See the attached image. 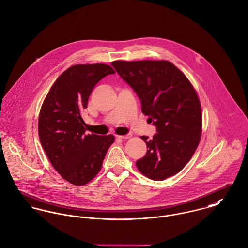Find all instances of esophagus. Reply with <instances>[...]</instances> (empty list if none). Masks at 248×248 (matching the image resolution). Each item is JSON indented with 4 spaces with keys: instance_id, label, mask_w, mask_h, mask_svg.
Here are the masks:
<instances>
[{
    "instance_id": "34e87169",
    "label": "esophagus",
    "mask_w": 248,
    "mask_h": 248,
    "mask_svg": "<svg viewBox=\"0 0 248 248\" xmlns=\"http://www.w3.org/2000/svg\"><path fill=\"white\" fill-rule=\"evenodd\" d=\"M131 137H132L131 134H128V135H125V136H117V138H118V139H121V140H128V139H130Z\"/></svg>"
}]
</instances>
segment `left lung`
<instances>
[{"label":"left lung","mask_w":248,"mask_h":248,"mask_svg":"<svg viewBox=\"0 0 248 248\" xmlns=\"http://www.w3.org/2000/svg\"><path fill=\"white\" fill-rule=\"evenodd\" d=\"M111 65L135 90L142 112L158 132L151 140L140 137L148 150L136 162L137 167L154 181L177 174L191 159L201 139V105L192 84L167 61H116Z\"/></svg>","instance_id":"obj_1"}]
</instances>
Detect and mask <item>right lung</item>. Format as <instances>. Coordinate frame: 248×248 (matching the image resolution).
Masks as SVG:
<instances>
[{
  "mask_svg": "<svg viewBox=\"0 0 248 248\" xmlns=\"http://www.w3.org/2000/svg\"><path fill=\"white\" fill-rule=\"evenodd\" d=\"M114 73L104 63L73 65L56 80L42 104L38 117L41 145L54 168L75 186L87 184L98 174L114 141L112 135H85L81 115L96 83Z\"/></svg>",
  "mask_w": 248,
  "mask_h": 248,
  "instance_id": "1",
  "label": "right lung"
}]
</instances>
